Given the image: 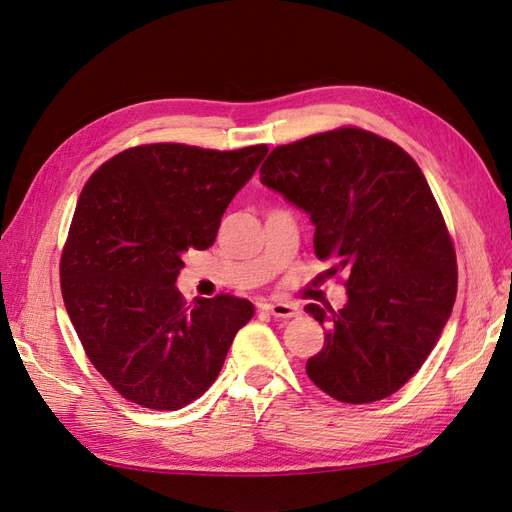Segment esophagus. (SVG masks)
Returning a JSON list of instances; mask_svg holds the SVG:
<instances>
[{
	"mask_svg": "<svg viewBox=\"0 0 512 512\" xmlns=\"http://www.w3.org/2000/svg\"><path fill=\"white\" fill-rule=\"evenodd\" d=\"M264 309L274 318H296L300 313V307L294 303H266Z\"/></svg>",
	"mask_w": 512,
	"mask_h": 512,
	"instance_id": "34e87169",
	"label": "esophagus"
}]
</instances>
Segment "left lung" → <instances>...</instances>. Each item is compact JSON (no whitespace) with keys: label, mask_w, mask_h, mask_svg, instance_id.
Returning <instances> with one entry per match:
<instances>
[{"label":"left lung","mask_w":512,"mask_h":512,"mask_svg":"<svg viewBox=\"0 0 512 512\" xmlns=\"http://www.w3.org/2000/svg\"><path fill=\"white\" fill-rule=\"evenodd\" d=\"M261 183L316 227L329 272H346L348 300L305 309L324 324L307 374L348 404L383 400L422 368L452 316L456 255L422 170L370 131L344 127L277 147Z\"/></svg>","instance_id":"8db88e82"}]
</instances>
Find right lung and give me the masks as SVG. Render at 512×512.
I'll use <instances>...</instances> for the list:
<instances>
[{"instance_id": "right-lung-1", "label": "right lung", "mask_w": 512, "mask_h": 512, "mask_svg": "<svg viewBox=\"0 0 512 512\" xmlns=\"http://www.w3.org/2000/svg\"><path fill=\"white\" fill-rule=\"evenodd\" d=\"M266 153L144 144L84 186L60 261L62 298L90 363L129 402L177 411L199 398L253 318L251 300L229 294L186 305L177 277L188 248L214 244Z\"/></svg>"}]
</instances>
